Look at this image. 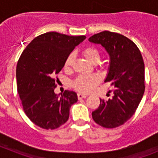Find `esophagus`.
Instances as JSON below:
<instances>
[{"instance_id": "1", "label": "esophagus", "mask_w": 158, "mask_h": 158, "mask_svg": "<svg viewBox=\"0 0 158 158\" xmlns=\"http://www.w3.org/2000/svg\"><path fill=\"white\" fill-rule=\"evenodd\" d=\"M87 97V96L85 94H81V93H78L77 94V98L79 99V100H81V99H85Z\"/></svg>"}]
</instances>
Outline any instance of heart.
Here are the masks:
<instances>
[{"mask_svg": "<svg viewBox=\"0 0 158 158\" xmlns=\"http://www.w3.org/2000/svg\"><path fill=\"white\" fill-rule=\"evenodd\" d=\"M83 55L89 60V62L93 64L98 63L100 60V53L96 48L93 47H88L82 51ZM73 55L69 54L64 62V69L65 70H69L72 67ZM99 77L96 75L90 76H81L78 77L73 82V87L77 91L81 93H89L92 91L95 86L98 84Z\"/></svg>", "mask_w": 158, "mask_h": 158, "instance_id": "1", "label": "heart"}]
</instances>
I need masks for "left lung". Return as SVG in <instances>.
Masks as SVG:
<instances>
[{"instance_id": "obj_1", "label": "left lung", "mask_w": 158, "mask_h": 158, "mask_svg": "<svg viewBox=\"0 0 158 158\" xmlns=\"http://www.w3.org/2000/svg\"><path fill=\"white\" fill-rule=\"evenodd\" d=\"M89 40L101 44L109 54L111 62L105 82L114 87L111 99H100V106L92 114L93 120L103 127H118L135 114L144 94L143 58L136 44L118 33L104 31Z\"/></svg>"}]
</instances>
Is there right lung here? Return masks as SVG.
Returning a JSON list of instances; mask_svg holds the SVG:
<instances>
[{
  "instance_id": "add662e5",
  "label": "right lung",
  "mask_w": 158,
  "mask_h": 158,
  "mask_svg": "<svg viewBox=\"0 0 158 158\" xmlns=\"http://www.w3.org/2000/svg\"><path fill=\"white\" fill-rule=\"evenodd\" d=\"M85 38L47 32L35 38L22 52L16 65L17 92L25 114L36 126L54 130L68 120L77 96L65 90L58 97L54 93V77L63 68L66 57Z\"/></svg>"
}]
</instances>
